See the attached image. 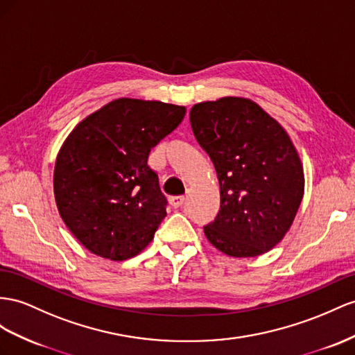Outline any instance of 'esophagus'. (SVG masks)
Here are the masks:
<instances>
[{
    "mask_svg": "<svg viewBox=\"0 0 355 355\" xmlns=\"http://www.w3.org/2000/svg\"><path fill=\"white\" fill-rule=\"evenodd\" d=\"M169 202H171V205L174 207V208H178V207L183 205L184 196H171V198H169Z\"/></svg>",
    "mask_w": 355,
    "mask_h": 355,
    "instance_id": "34e87169",
    "label": "esophagus"
}]
</instances>
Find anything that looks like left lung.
Masks as SVG:
<instances>
[{
	"mask_svg": "<svg viewBox=\"0 0 355 355\" xmlns=\"http://www.w3.org/2000/svg\"><path fill=\"white\" fill-rule=\"evenodd\" d=\"M190 124L220 184V210L204 226L207 240L234 258L268 252L289 231L304 193L293 141L275 118L244 97L196 103Z\"/></svg>",
	"mask_w": 355,
	"mask_h": 355,
	"instance_id": "obj_1",
	"label": "left lung"
}]
</instances>
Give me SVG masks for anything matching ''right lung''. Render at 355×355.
I'll use <instances>...</instances> for the list:
<instances>
[{
  "instance_id": "obj_1",
  "label": "right lung",
  "mask_w": 355,
  "mask_h": 355,
  "mask_svg": "<svg viewBox=\"0 0 355 355\" xmlns=\"http://www.w3.org/2000/svg\"><path fill=\"white\" fill-rule=\"evenodd\" d=\"M184 115V106L121 97L67 136L53 169V195L61 219L91 253L124 261L154 239L168 201L148 154Z\"/></svg>"
}]
</instances>
